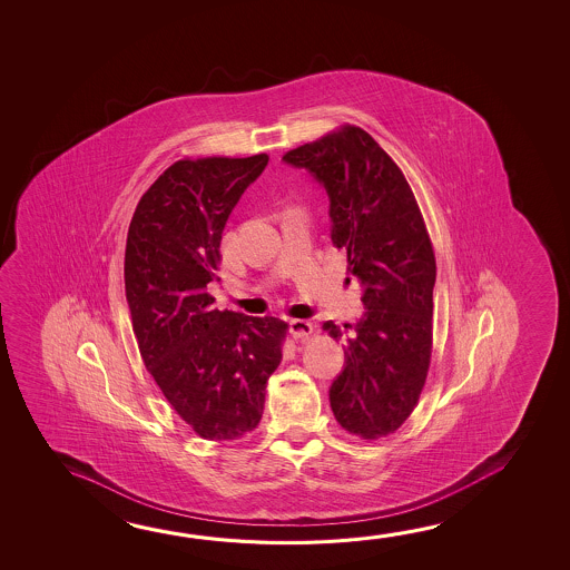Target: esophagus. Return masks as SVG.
<instances>
[{
    "instance_id": "esophagus-1",
    "label": "esophagus",
    "mask_w": 570,
    "mask_h": 570,
    "mask_svg": "<svg viewBox=\"0 0 570 570\" xmlns=\"http://www.w3.org/2000/svg\"><path fill=\"white\" fill-rule=\"evenodd\" d=\"M312 322L308 320H292L289 322V334H292V338L304 340L308 338L309 334H312Z\"/></svg>"
}]
</instances>
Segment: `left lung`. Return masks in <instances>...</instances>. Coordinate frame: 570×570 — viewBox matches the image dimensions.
<instances>
[{"label":"left lung","mask_w":570,"mask_h":570,"mask_svg":"<svg viewBox=\"0 0 570 570\" xmlns=\"http://www.w3.org/2000/svg\"><path fill=\"white\" fill-rule=\"evenodd\" d=\"M330 202V238L348 254L364 314L346 334L344 368L330 386L342 429L374 440L400 429L419 402L432 348L436 261L409 181L374 138L356 126L288 151Z\"/></svg>","instance_id":"obj_1"}]
</instances>
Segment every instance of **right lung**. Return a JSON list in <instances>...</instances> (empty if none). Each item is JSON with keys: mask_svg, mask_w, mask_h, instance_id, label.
I'll return each instance as SVG.
<instances>
[{"mask_svg": "<svg viewBox=\"0 0 570 570\" xmlns=\"http://www.w3.org/2000/svg\"><path fill=\"white\" fill-rule=\"evenodd\" d=\"M268 156L171 164L134 212L124 281L141 358L164 396L202 439L258 426L286 324L214 308L222 232Z\"/></svg>", "mask_w": 570, "mask_h": 570, "instance_id": "add662e5", "label": "right lung"}]
</instances>
